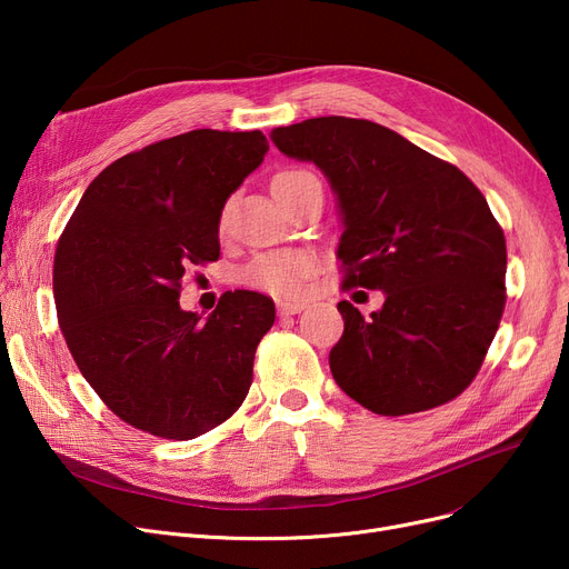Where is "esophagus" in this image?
<instances>
[{
	"mask_svg": "<svg viewBox=\"0 0 569 569\" xmlns=\"http://www.w3.org/2000/svg\"><path fill=\"white\" fill-rule=\"evenodd\" d=\"M277 309H279V313H281V316H295V313H302V311L307 309V305H305V302H290V300H281V302L277 305Z\"/></svg>",
	"mask_w": 569,
	"mask_h": 569,
	"instance_id": "1",
	"label": "esophagus"
}]
</instances>
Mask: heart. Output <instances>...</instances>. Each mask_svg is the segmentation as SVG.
<instances>
[{
  "label": "heart",
  "instance_id": "heart-1",
  "mask_svg": "<svg viewBox=\"0 0 569 569\" xmlns=\"http://www.w3.org/2000/svg\"><path fill=\"white\" fill-rule=\"evenodd\" d=\"M307 182H316V177L309 170L302 168H286L274 174L272 189L274 196L300 189ZM228 226V207L221 209L219 214V230H226ZM316 272V260L307 251H272L253 258L242 272V281L249 288L272 292L279 297H297L307 281Z\"/></svg>",
  "mask_w": 569,
  "mask_h": 569
}]
</instances>
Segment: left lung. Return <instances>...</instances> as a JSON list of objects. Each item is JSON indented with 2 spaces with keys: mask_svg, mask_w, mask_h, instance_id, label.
<instances>
[{
  "mask_svg": "<svg viewBox=\"0 0 569 569\" xmlns=\"http://www.w3.org/2000/svg\"><path fill=\"white\" fill-rule=\"evenodd\" d=\"M272 140L313 161L339 196L341 288L387 295L371 318L339 302L337 385L390 417L457 399L482 369L507 302L505 234L482 191L369 119L313 117Z\"/></svg>",
  "mask_w": 569,
  "mask_h": 569,
  "instance_id": "8db88e82",
  "label": "left lung"
}]
</instances>
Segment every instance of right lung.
Segmentation results:
<instances>
[{
    "instance_id": "obj_1",
    "label": "right lung",
    "mask_w": 569,
    "mask_h": 569,
    "mask_svg": "<svg viewBox=\"0 0 569 569\" xmlns=\"http://www.w3.org/2000/svg\"><path fill=\"white\" fill-rule=\"evenodd\" d=\"M269 149L260 131L196 129L110 163L80 198L52 267L57 322L119 420L191 440L244 403L274 302L228 290L207 318L182 279L219 260V214Z\"/></svg>"
}]
</instances>
